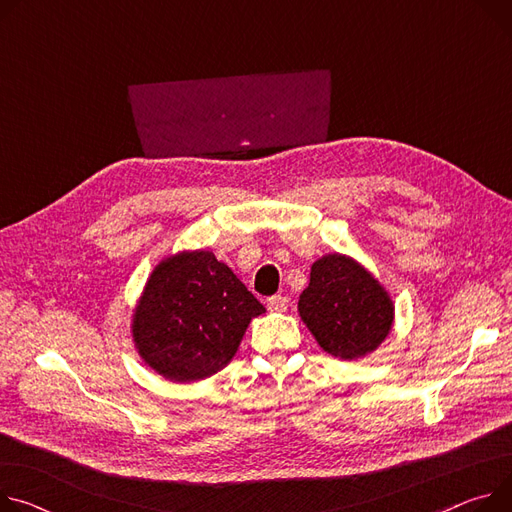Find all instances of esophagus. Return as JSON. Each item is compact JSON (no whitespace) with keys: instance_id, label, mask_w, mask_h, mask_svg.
Instances as JSON below:
<instances>
[{"instance_id":"esophagus-1","label":"esophagus","mask_w":512,"mask_h":512,"mask_svg":"<svg viewBox=\"0 0 512 512\" xmlns=\"http://www.w3.org/2000/svg\"><path fill=\"white\" fill-rule=\"evenodd\" d=\"M266 305H268V309L270 311H285L287 307H289V299L285 297V295H272V297H268V301H266Z\"/></svg>"}]
</instances>
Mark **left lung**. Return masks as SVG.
<instances>
[{"label":"left lung","instance_id":"left-lung-1","mask_svg":"<svg viewBox=\"0 0 512 512\" xmlns=\"http://www.w3.org/2000/svg\"><path fill=\"white\" fill-rule=\"evenodd\" d=\"M299 313L326 352L352 361L385 340L393 322V303L361 264L328 254L311 266Z\"/></svg>","mask_w":512,"mask_h":512}]
</instances>
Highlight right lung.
<instances>
[{
    "mask_svg": "<svg viewBox=\"0 0 512 512\" xmlns=\"http://www.w3.org/2000/svg\"><path fill=\"white\" fill-rule=\"evenodd\" d=\"M264 305L213 252H182L157 264L133 316L143 361L172 381L205 379L238 350Z\"/></svg>",
    "mask_w": 512,
    "mask_h": 512,
    "instance_id": "1",
    "label": "right lung"
}]
</instances>
